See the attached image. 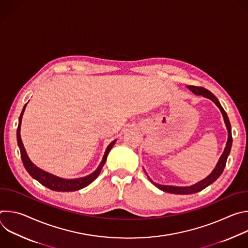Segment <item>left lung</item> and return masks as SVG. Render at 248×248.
Listing matches in <instances>:
<instances>
[{
	"label": "left lung",
	"mask_w": 248,
	"mask_h": 248,
	"mask_svg": "<svg viewBox=\"0 0 248 248\" xmlns=\"http://www.w3.org/2000/svg\"><path fill=\"white\" fill-rule=\"evenodd\" d=\"M187 88L192 91V93H194L195 95H202L208 99H210L211 101H213L217 106L218 108L220 109L223 117H224V121H225V124H226V126H227V129H228V141H227V144H226V147H225V150L223 152V154L221 155L216 167L214 168V170H212V172L207 176V178H205L204 180L198 182L197 184L195 185H192L190 186H162V185H159V184H156L154 183L150 178H149V181L156 186L158 187L159 189L165 191V192H169V193H173V194H192V193H196L198 191H201L202 189L206 188L208 186H210L211 184H213L219 176L222 174L224 169H225V166H226V163H227V159L230 155V152H231V148H232V126H231V123L229 121V118H228V115L227 113L225 112V110L223 109V107L221 106L219 100L217 99V97L213 94L211 93L209 90L205 89L204 87H198V86H187Z\"/></svg>",
	"instance_id": "left-lung-1"
}]
</instances>
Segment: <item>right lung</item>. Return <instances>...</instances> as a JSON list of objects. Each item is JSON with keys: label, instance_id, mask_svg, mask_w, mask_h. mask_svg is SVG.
Here are the masks:
<instances>
[{"label": "right lung", "instance_id": "add662e5", "mask_svg": "<svg viewBox=\"0 0 248 248\" xmlns=\"http://www.w3.org/2000/svg\"><path fill=\"white\" fill-rule=\"evenodd\" d=\"M26 105L27 104L24 105V107H23L22 112H21L20 117H19V120H18L16 138H17V144H18V147H19V150H20L21 160H22L24 168L26 169L28 173L32 176L33 179L38 181L42 186L48 187L51 190H55V191H76V190L81 189V188L87 186L88 185H90L99 175V173L101 172V170H102L103 166L105 165L106 160H107L108 154L110 153L111 149L113 148L114 144L116 143V140L112 141V142L109 144V146L107 147V149H106V151H105V154L103 156V159H102L99 167L97 168V170L95 171H93L89 175H86V176H84V178L74 179V180H66V179L59 178V176L54 175L52 173H49V172L41 170L37 166H35L27 156V153L24 149L23 143L21 141V137H20V124H21V120H22V116H23Z\"/></svg>", "mask_w": 248, "mask_h": 248}]
</instances>
